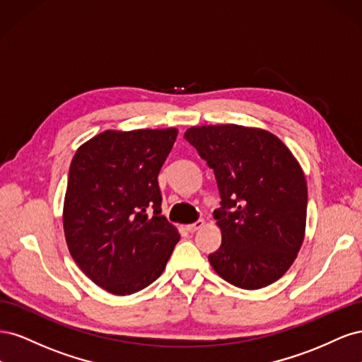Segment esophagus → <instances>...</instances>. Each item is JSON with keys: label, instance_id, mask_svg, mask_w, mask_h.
Here are the masks:
<instances>
[{"label": "esophagus", "instance_id": "1", "mask_svg": "<svg viewBox=\"0 0 362 362\" xmlns=\"http://www.w3.org/2000/svg\"><path fill=\"white\" fill-rule=\"evenodd\" d=\"M204 225H205V222L202 221V218H199V221H196L194 223L187 225V231H189V233H196V231H198V229L204 228Z\"/></svg>", "mask_w": 362, "mask_h": 362}]
</instances>
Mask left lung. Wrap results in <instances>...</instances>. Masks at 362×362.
Masks as SVG:
<instances>
[{"mask_svg": "<svg viewBox=\"0 0 362 362\" xmlns=\"http://www.w3.org/2000/svg\"><path fill=\"white\" fill-rule=\"evenodd\" d=\"M185 140L214 170L222 245L208 255L226 282L245 290L286 273L305 235L308 189L290 149L269 131L234 124L192 127Z\"/></svg>", "mask_w": 362, "mask_h": 362, "instance_id": "8db88e82", "label": "left lung"}]
</instances>
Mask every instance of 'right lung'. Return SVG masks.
Segmentation results:
<instances>
[{
    "label": "right lung",
    "mask_w": 362,
    "mask_h": 362,
    "mask_svg": "<svg viewBox=\"0 0 362 362\" xmlns=\"http://www.w3.org/2000/svg\"><path fill=\"white\" fill-rule=\"evenodd\" d=\"M178 129L104 131L72 158L63 206L74 261L96 286L127 296L166 267L180 234L161 216L158 173Z\"/></svg>",
    "instance_id": "right-lung-1"
}]
</instances>
